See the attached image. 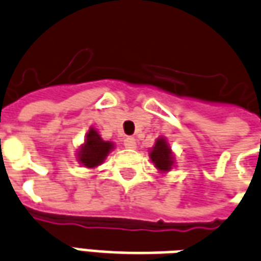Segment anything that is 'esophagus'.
<instances>
[{"label": "esophagus", "instance_id": "1", "mask_svg": "<svg viewBox=\"0 0 261 261\" xmlns=\"http://www.w3.org/2000/svg\"><path fill=\"white\" fill-rule=\"evenodd\" d=\"M124 147L125 148H136L137 143H136V138H133V137H127L124 140Z\"/></svg>", "mask_w": 261, "mask_h": 261}]
</instances>
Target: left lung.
<instances>
[{
  "instance_id": "8db88e82",
  "label": "left lung",
  "mask_w": 261,
  "mask_h": 261,
  "mask_svg": "<svg viewBox=\"0 0 261 261\" xmlns=\"http://www.w3.org/2000/svg\"><path fill=\"white\" fill-rule=\"evenodd\" d=\"M149 158L154 162L156 168L161 172H168L169 169L174 165V156H172V151L169 148L168 143L165 138H158L155 141V145L152 147L151 152H149Z\"/></svg>"
}]
</instances>
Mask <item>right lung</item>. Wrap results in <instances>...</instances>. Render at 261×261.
<instances>
[{"mask_svg":"<svg viewBox=\"0 0 261 261\" xmlns=\"http://www.w3.org/2000/svg\"><path fill=\"white\" fill-rule=\"evenodd\" d=\"M113 148H114V144L110 141H105L97 131L90 128L86 134V141L79 148L77 160L86 168H96L105 161L106 156L109 155V152Z\"/></svg>","mask_w":261,"mask_h":261,"instance_id":"right-lung-1","label":"right lung"}]
</instances>
